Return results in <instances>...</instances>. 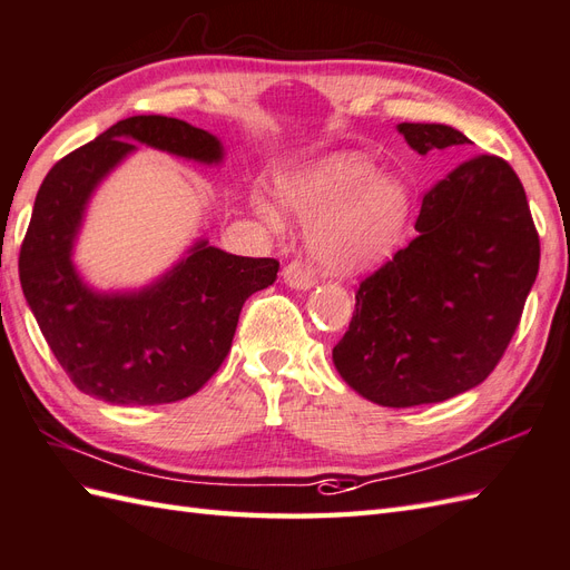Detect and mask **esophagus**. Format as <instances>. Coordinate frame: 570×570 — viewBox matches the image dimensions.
Returning <instances> with one entry per match:
<instances>
[{
    "label": "esophagus",
    "mask_w": 570,
    "mask_h": 570,
    "mask_svg": "<svg viewBox=\"0 0 570 570\" xmlns=\"http://www.w3.org/2000/svg\"><path fill=\"white\" fill-rule=\"evenodd\" d=\"M283 281H285V285H289L293 289H309L314 285V273H312L307 263L293 261L283 268Z\"/></svg>",
    "instance_id": "34e87169"
}]
</instances>
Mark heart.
Returning a JSON list of instances; mask_svg holds the SVG:
<instances>
[{
  "mask_svg": "<svg viewBox=\"0 0 570 570\" xmlns=\"http://www.w3.org/2000/svg\"><path fill=\"white\" fill-rule=\"evenodd\" d=\"M277 190L289 213L312 222V254L333 273H357L390 258L413 215L404 180L377 174V161L353 149L297 166L281 178ZM254 207L268 225H283L275 200L256 193Z\"/></svg>",
  "mask_w": 570,
  "mask_h": 570,
  "instance_id": "obj_1",
  "label": "heart"
}]
</instances>
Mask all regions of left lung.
I'll list each match as a JSON object with an SVG mask.
<instances>
[{
	"label": "left lung",
	"mask_w": 570,
	"mask_h": 570,
	"mask_svg": "<svg viewBox=\"0 0 570 570\" xmlns=\"http://www.w3.org/2000/svg\"><path fill=\"white\" fill-rule=\"evenodd\" d=\"M419 155L469 145L440 122L396 125ZM415 237L360 283L333 348L345 384L372 404H438L481 384L503 357L539 273L524 188L501 157L462 161L423 196Z\"/></svg>",
	"instance_id": "8db88e82"
}]
</instances>
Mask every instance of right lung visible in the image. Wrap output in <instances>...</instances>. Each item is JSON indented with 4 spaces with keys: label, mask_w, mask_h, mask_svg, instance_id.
I'll return each mask as SVG.
<instances>
[{
    "label": "right lung",
    "mask_w": 570,
    "mask_h": 570,
    "mask_svg": "<svg viewBox=\"0 0 570 570\" xmlns=\"http://www.w3.org/2000/svg\"><path fill=\"white\" fill-rule=\"evenodd\" d=\"M137 145L219 164L215 135L166 116L110 125L48 171L21 244L23 297L52 355L79 392L114 406L171 404L225 363L244 302L275 283L281 263L198 239L171 271L128 293H99L75 268V242L101 180Z\"/></svg>",
    "instance_id": "1"
}]
</instances>
